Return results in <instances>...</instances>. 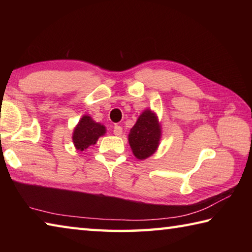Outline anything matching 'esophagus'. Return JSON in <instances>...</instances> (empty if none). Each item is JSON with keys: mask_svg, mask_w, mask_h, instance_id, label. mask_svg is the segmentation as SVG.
I'll return each instance as SVG.
<instances>
[{"mask_svg": "<svg viewBox=\"0 0 252 252\" xmlns=\"http://www.w3.org/2000/svg\"><path fill=\"white\" fill-rule=\"evenodd\" d=\"M122 126H118V125H116L114 126V127H113V133L116 134V135H121L122 134Z\"/></svg>", "mask_w": 252, "mask_h": 252, "instance_id": "1", "label": "esophagus"}]
</instances>
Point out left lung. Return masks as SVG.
Here are the masks:
<instances>
[{
  "label": "left lung",
  "mask_w": 252,
  "mask_h": 252,
  "mask_svg": "<svg viewBox=\"0 0 252 252\" xmlns=\"http://www.w3.org/2000/svg\"><path fill=\"white\" fill-rule=\"evenodd\" d=\"M160 136L161 127L156 114L146 110L129 134V143L135 158L143 160L152 156L159 146Z\"/></svg>",
  "instance_id": "1"
}]
</instances>
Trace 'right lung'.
I'll return each mask as SVG.
<instances>
[{
	"instance_id": "right-lung-1",
	"label": "right lung",
	"mask_w": 252,
	"mask_h": 252,
	"mask_svg": "<svg viewBox=\"0 0 252 252\" xmlns=\"http://www.w3.org/2000/svg\"><path fill=\"white\" fill-rule=\"evenodd\" d=\"M105 133V127L100 123L94 122L91 117L84 116L79 121L73 132V143L80 151L88 149L99 139V136Z\"/></svg>"
}]
</instances>
